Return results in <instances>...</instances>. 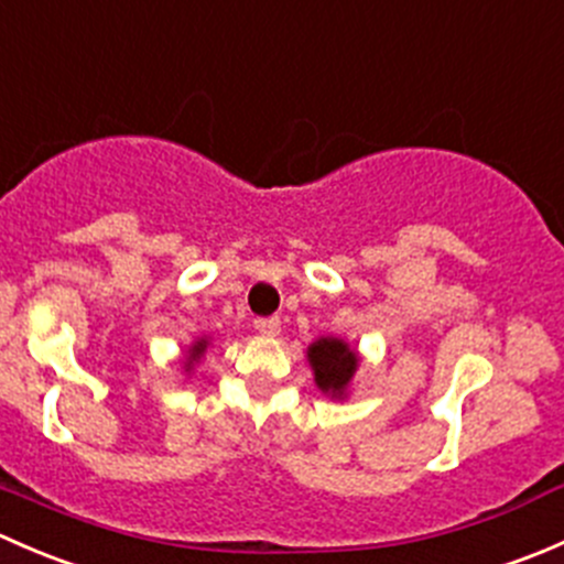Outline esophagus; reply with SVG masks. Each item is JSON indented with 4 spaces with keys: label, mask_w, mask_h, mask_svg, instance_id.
Instances as JSON below:
<instances>
[{
    "label": "esophagus",
    "mask_w": 564,
    "mask_h": 564,
    "mask_svg": "<svg viewBox=\"0 0 564 564\" xmlns=\"http://www.w3.org/2000/svg\"><path fill=\"white\" fill-rule=\"evenodd\" d=\"M256 329H259L261 335H267V338H275V335H281V318L278 316L256 318Z\"/></svg>",
    "instance_id": "1"
}]
</instances>
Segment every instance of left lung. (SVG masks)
I'll use <instances>...</instances> for the list:
<instances>
[{
	"label": "left lung",
	"instance_id": "left-lung-1",
	"mask_svg": "<svg viewBox=\"0 0 564 564\" xmlns=\"http://www.w3.org/2000/svg\"><path fill=\"white\" fill-rule=\"evenodd\" d=\"M308 366L314 371L316 388L333 401L349 398L351 382L360 368V351L349 346V340L335 338V335H322L305 349Z\"/></svg>",
	"mask_w": 564,
	"mask_h": 564
}]
</instances>
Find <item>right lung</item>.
<instances>
[{"instance_id": "1", "label": "right lung", "mask_w": 564, "mask_h": 564, "mask_svg": "<svg viewBox=\"0 0 564 564\" xmlns=\"http://www.w3.org/2000/svg\"><path fill=\"white\" fill-rule=\"evenodd\" d=\"M209 344H213V338H209V335H198V338L187 346L185 355H182V371H185L187 377H191V371L196 368V362L207 355Z\"/></svg>"}]
</instances>
